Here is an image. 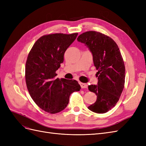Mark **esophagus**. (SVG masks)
Masks as SVG:
<instances>
[{"mask_svg": "<svg viewBox=\"0 0 146 146\" xmlns=\"http://www.w3.org/2000/svg\"><path fill=\"white\" fill-rule=\"evenodd\" d=\"M79 83H80V85L82 88H88V85L86 83H83L82 82H80Z\"/></svg>", "mask_w": 146, "mask_h": 146, "instance_id": "1", "label": "esophagus"}]
</instances>
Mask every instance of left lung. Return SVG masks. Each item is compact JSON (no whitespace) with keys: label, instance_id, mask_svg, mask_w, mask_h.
<instances>
[{"label":"left lung","instance_id":"1","mask_svg":"<svg viewBox=\"0 0 146 146\" xmlns=\"http://www.w3.org/2000/svg\"><path fill=\"white\" fill-rule=\"evenodd\" d=\"M77 41L89 48L98 70V85L88 86L97 100L88 108L97 113H107L116 105L124 88L125 69L121 52L112 38L96 31L83 33Z\"/></svg>","mask_w":146,"mask_h":146}]
</instances>
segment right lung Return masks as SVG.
<instances>
[{"instance_id": "right-lung-1", "label": "right lung", "mask_w": 146, "mask_h": 146, "mask_svg": "<svg viewBox=\"0 0 146 146\" xmlns=\"http://www.w3.org/2000/svg\"><path fill=\"white\" fill-rule=\"evenodd\" d=\"M77 33L44 35L35 42L25 64V82L29 94L39 108L50 114L63 110L69 96L81 87L77 81L56 78L66 49Z\"/></svg>"}]
</instances>
